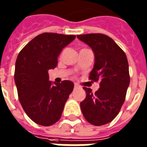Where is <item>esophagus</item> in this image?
I'll return each instance as SVG.
<instances>
[{"instance_id": "obj_1", "label": "esophagus", "mask_w": 147, "mask_h": 147, "mask_svg": "<svg viewBox=\"0 0 147 147\" xmlns=\"http://www.w3.org/2000/svg\"><path fill=\"white\" fill-rule=\"evenodd\" d=\"M74 88H79V86H78L76 84H75V85H74Z\"/></svg>"}]
</instances>
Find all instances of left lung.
Listing matches in <instances>:
<instances>
[{
	"label": "left lung",
	"instance_id": "1",
	"mask_svg": "<svg viewBox=\"0 0 147 147\" xmlns=\"http://www.w3.org/2000/svg\"><path fill=\"white\" fill-rule=\"evenodd\" d=\"M94 53V66L89 74L91 80H100L95 93L84 87L86 97L80 103L84 118L92 125L109 123L118 114L129 85L127 57L111 38L102 34L77 35Z\"/></svg>",
	"mask_w": 147,
	"mask_h": 147
}]
</instances>
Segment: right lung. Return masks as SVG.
Here are the masks:
<instances>
[{"instance_id":"right-lung-1","label":"right lung","mask_w":147,"mask_h":147,"mask_svg":"<svg viewBox=\"0 0 147 147\" xmlns=\"http://www.w3.org/2000/svg\"><path fill=\"white\" fill-rule=\"evenodd\" d=\"M75 35L43 33L25 46L16 60L14 81L19 101L35 123L50 126L60 119L66 101L73 90L70 80L54 83L48 71L58 64V57Z\"/></svg>"}]
</instances>
